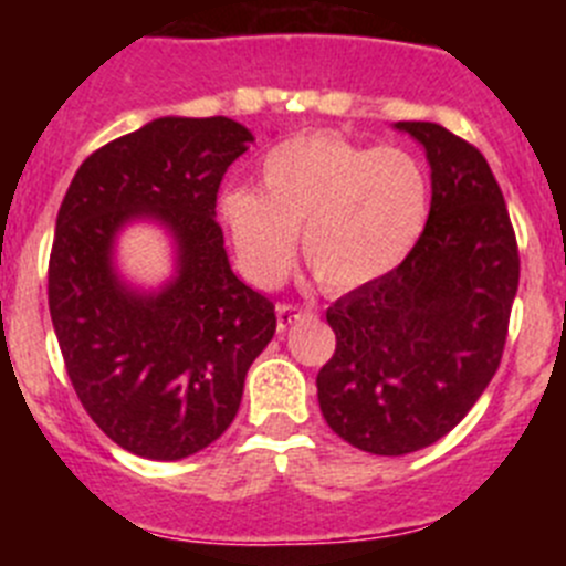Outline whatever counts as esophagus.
<instances>
[{
  "label": "esophagus",
  "mask_w": 566,
  "mask_h": 566,
  "mask_svg": "<svg viewBox=\"0 0 566 566\" xmlns=\"http://www.w3.org/2000/svg\"><path fill=\"white\" fill-rule=\"evenodd\" d=\"M306 308L294 306V303H280L277 306V328L280 332H286L289 326H294L300 317H306Z\"/></svg>",
  "instance_id": "obj_1"
}]
</instances>
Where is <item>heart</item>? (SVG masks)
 Returning <instances> with one entry per match:
<instances>
[{"label": "heart", "instance_id": "heart-1", "mask_svg": "<svg viewBox=\"0 0 566 566\" xmlns=\"http://www.w3.org/2000/svg\"><path fill=\"white\" fill-rule=\"evenodd\" d=\"M431 212L422 164L397 147H359L339 135H297L260 164V192L229 189L221 218L240 269L258 286L286 277L300 252L326 292L391 274L419 243Z\"/></svg>", "mask_w": 566, "mask_h": 566}]
</instances>
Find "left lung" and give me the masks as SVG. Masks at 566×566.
<instances>
[{"instance_id":"1","label":"left lung","mask_w":566,"mask_h":566,"mask_svg":"<svg viewBox=\"0 0 566 566\" xmlns=\"http://www.w3.org/2000/svg\"><path fill=\"white\" fill-rule=\"evenodd\" d=\"M431 164V212L402 266L326 312L337 348L317 374L319 411L377 457L453 431L502 363L518 247L484 155L431 122H397Z\"/></svg>"}]
</instances>
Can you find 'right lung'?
<instances>
[{
  "mask_svg": "<svg viewBox=\"0 0 566 566\" xmlns=\"http://www.w3.org/2000/svg\"><path fill=\"white\" fill-rule=\"evenodd\" d=\"M243 124L164 115L78 167L56 218L48 303L67 377L90 419L124 451L192 457L232 424L274 303L232 272L214 203L247 153ZM129 220L161 222L176 274L158 293L126 286L112 249Z\"/></svg>",
  "mask_w": 566,
  "mask_h": 566,
  "instance_id": "right-lung-1",
  "label": "right lung"
}]
</instances>
